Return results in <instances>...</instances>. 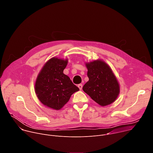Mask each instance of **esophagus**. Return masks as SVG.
<instances>
[{
    "instance_id": "obj_1",
    "label": "esophagus",
    "mask_w": 153,
    "mask_h": 153,
    "mask_svg": "<svg viewBox=\"0 0 153 153\" xmlns=\"http://www.w3.org/2000/svg\"><path fill=\"white\" fill-rule=\"evenodd\" d=\"M78 87H79V88L80 89V90H81L82 89V87H83V85H82V84H79L78 85Z\"/></svg>"
}]
</instances>
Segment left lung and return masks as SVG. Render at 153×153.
Masks as SVG:
<instances>
[{"mask_svg":"<svg viewBox=\"0 0 153 153\" xmlns=\"http://www.w3.org/2000/svg\"><path fill=\"white\" fill-rule=\"evenodd\" d=\"M89 80L83 90L96 103L106 106L114 102L119 94V85L108 65L102 60L86 64Z\"/></svg>","mask_w":153,"mask_h":153,"instance_id":"8db88e82","label":"left lung"}]
</instances>
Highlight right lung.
I'll return each instance as SVG.
<instances>
[{"label": "right lung", "mask_w": 153, "mask_h": 153, "mask_svg": "<svg viewBox=\"0 0 153 153\" xmlns=\"http://www.w3.org/2000/svg\"><path fill=\"white\" fill-rule=\"evenodd\" d=\"M67 60L53 57L43 66L39 74L35 91L40 101L47 106L59 110L79 90L70 77L63 74Z\"/></svg>", "instance_id": "1"}]
</instances>
